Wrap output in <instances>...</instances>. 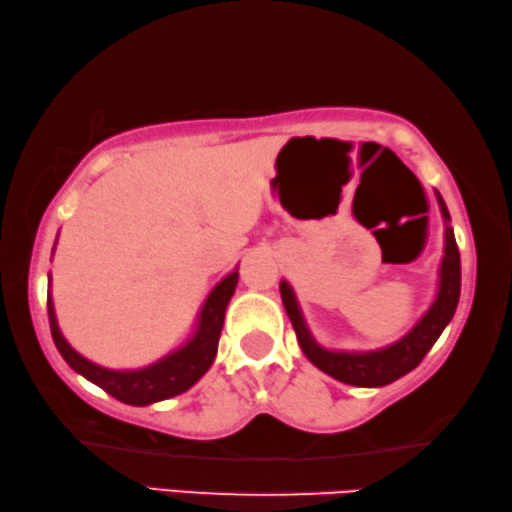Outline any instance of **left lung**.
<instances>
[{
  "label": "left lung",
  "instance_id": "left-lung-1",
  "mask_svg": "<svg viewBox=\"0 0 512 512\" xmlns=\"http://www.w3.org/2000/svg\"><path fill=\"white\" fill-rule=\"evenodd\" d=\"M435 197H438L440 211L447 224L438 295H435L429 311L422 315V320L404 338L392 342V345L376 351H329L320 347L315 342L313 333L308 331L290 283L281 281V299L292 322V329L297 333L299 347L317 370H322L324 374H329L342 383L358 385V388H381V385H388L401 379L404 374L413 372L422 363V358L429 354V349L440 338V333L445 331V326L456 313L460 299V254L454 229L449 226L451 217L445 199L440 197V192H435Z\"/></svg>",
  "mask_w": 512,
  "mask_h": 512
}]
</instances>
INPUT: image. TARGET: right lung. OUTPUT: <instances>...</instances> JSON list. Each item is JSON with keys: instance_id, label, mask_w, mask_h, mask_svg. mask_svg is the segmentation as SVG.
I'll list each match as a JSON object with an SVG mask.
<instances>
[{"instance_id": "add662e5", "label": "right lung", "mask_w": 512, "mask_h": 512, "mask_svg": "<svg viewBox=\"0 0 512 512\" xmlns=\"http://www.w3.org/2000/svg\"><path fill=\"white\" fill-rule=\"evenodd\" d=\"M238 286V270L217 283L211 295H208L204 308L199 313L197 329L186 345L174 349L172 354L163 356L156 363L140 367V370H108L92 360L83 358L79 351L70 347V342L63 338L58 329L52 292H47V313H49V329L56 349L61 351L65 363L79 372L83 379L99 385L108 395L129 406H149L156 401L177 397L181 392L192 388L201 376L208 372L217 354V342L224 326L226 306L236 292Z\"/></svg>"}]
</instances>
